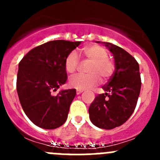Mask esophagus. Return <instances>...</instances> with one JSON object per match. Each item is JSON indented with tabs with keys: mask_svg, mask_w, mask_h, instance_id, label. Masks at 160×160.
<instances>
[{
	"mask_svg": "<svg viewBox=\"0 0 160 160\" xmlns=\"http://www.w3.org/2000/svg\"><path fill=\"white\" fill-rule=\"evenodd\" d=\"M83 91V90H79V89H77V94H80V93H81Z\"/></svg>",
	"mask_w": 160,
	"mask_h": 160,
	"instance_id": "obj_1",
	"label": "esophagus"
}]
</instances>
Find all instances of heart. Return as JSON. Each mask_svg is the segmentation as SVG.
Returning a JSON list of instances; mask_svg holds the SVG:
<instances>
[{"label":"heart","instance_id":"b5f03b06","mask_svg":"<svg viewBox=\"0 0 160 160\" xmlns=\"http://www.w3.org/2000/svg\"><path fill=\"white\" fill-rule=\"evenodd\" d=\"M85 59L90 63L87 69V74H77L70 78L71 87L79 90H86L97 86L101 82L107 81L113 75L115 65L108 58V51L99 45H90L81 50ZM80 62L79 56L72 51L65 59V69L69 73H73L77 70Z\"/></svg>","mask_w":160,"mask_h":160}]
</instances>
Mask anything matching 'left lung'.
Here are the masks:
<instances>
[{"mask_svg":"<svg viewBox=\"0 0 160 160\" xmlns=\"http://www.w3.org/2000/svg\"><path fill=\"white\" fill-rule=\"evenodd\" d=\"M114 54L115 71L89 108L90 119L95 126L112 129L123 125L136 107L141 90L139 66L136 59L119 46L103 42Z\"/></svg>","mask_w":160,"mask_h":160,"instance_id":"obj_1","label":"left lung"}]
</instances>
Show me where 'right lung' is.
Listing matches in <instances>:
<instances>
[{"mask_svg": "<svg viewBox=\"0 0 160 160\" xmlns=\"http://www.w3.org/2000/svg\"><path fill=\"white\" fill-rule=\"evenodd\" d=\"M80 42L54 40L30 50L20 61L17 92L21 105L31 122L40 128L54 129L63 125L76 90L52 94L67 80L65 59Z\"/></svg>", "mask_w": 160, "mask_h": 160, "instance_id": "obj_1", "label": "right lung"}]
</instances>
